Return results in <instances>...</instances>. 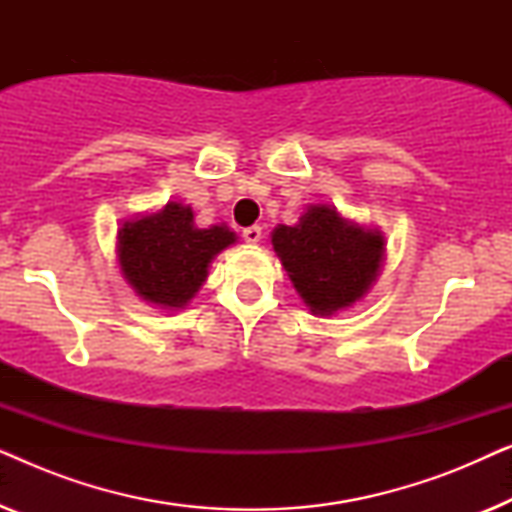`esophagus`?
<instances>
[{"label": "esophagus", "instance_id": "esophagus-1", "mask_svg": "<svg viewBox=\"0 0 512 512\" xmlns=\"http://www.w3.org/2000/svg\"><path fill=\"white\" fill-rule=\"evenodd\" d=\"M242 237H244V242L258 244V242H261V237H263V228H261V226H249V228H244V230H242Z\"/></svg>", "mask_w": 512, "mask_h": 512}]
</instances>
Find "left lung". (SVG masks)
<instances>
[{"instance_id":"obj_1","label":"left lung","mask_w":512,"mask_h":512,"mask_svg":"<svg viewBox=\"0 0 512 512\" xmlns=\"http://www.w3.org/2000/svg\"><path fill=\"white\" fill-rule=\"evenodd\" d=\"M293 286L312 314H335L366 296L380 275L384 235L345 219L331 205H310L296 226L272 230Z\"/></svg>"}]
</instances>
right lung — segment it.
I'll return each instance as SVG.
<instances>
[{
  "label": "right lung",
  "instance_id": "add662e5",
  "mask_svg": "<svg viewBox=\"0 0 512 512\" xmlns=\"http://www.w3.org/2000/svg\"><path fill=\"white\" fill-rule=\"evenodd\" d=\"M228 226L198 228L193 209L167 202L160 212L118 228V265L139 298L163 310H184L200 291L216 254L235 244Z\"/></svg>",
  "mask_w": 512,
  "mask_h": 512
}]
</instances>
